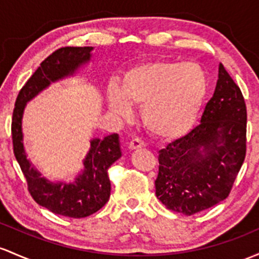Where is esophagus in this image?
<instances>
[{"label":"esophagus","instance_id":"1","mask_svg":"<svg viewBox=\"0 0 259 259\" xmlns=\"http://www.w3.org/2000/svg\"><path fill=\"white\" fill-rule=\"evenodd\" d=\"M145 143L141 139L139 138H134L132 141L129 143V149L130 150H136V149H140V147H144Z\"/></svg>","mask_w":259,"mask_h":259}]
</instances>
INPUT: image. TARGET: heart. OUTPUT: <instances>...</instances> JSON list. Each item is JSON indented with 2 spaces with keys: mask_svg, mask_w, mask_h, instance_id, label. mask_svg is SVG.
Here are the masks:
<instances>
[{
  "mask_svg": "<svg viewBox=\"0 0 259 259\" xmlns=\"http://www.w3.org/2000/svg\"><path fill=\"white\" fill-rule=\"evenodd\" d=\"M204 70L194 62L150 61L127 71L121 91L110 87L108 103L121 118L141 107V120L156 138L176 139L192 127L206 96Z\"/></svg>",
  "mask_w": 259,
  "mask_h": 259,
  "instance_id": "heart-1",
  "label": "heart"
}]
</instances>
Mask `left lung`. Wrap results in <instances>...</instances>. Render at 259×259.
<instances>
[{"label":"left lung","mask_w":259,"mask_h":259,"mask_svg":"<svg viewBox=\"0 0 259 259\" xmlns=\"http://www.w3.org/2000/svg\"><path fill=\"white\" fill-rule=\"evenodd\" d=\"M247 109L220 64L200 124L158 152L156 195L167 209L193 215L229 197L246 157Z\"/></svg>","instance_id":"8db88e82"}]
</instances>
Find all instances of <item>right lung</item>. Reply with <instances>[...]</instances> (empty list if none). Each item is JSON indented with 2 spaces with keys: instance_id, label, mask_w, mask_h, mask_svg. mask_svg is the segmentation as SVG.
<instances>
[{
  "instance_id": "obj_1",
  "label": "right lung",
  "mask_w": 259,
  "mask_h": 259,
  "mask_svg": "<svg viewBox=\"0 0 259 259\" xmlns=\"http://www.w3.org/2000/svg\"><path fill=\"white\" fill-rule=\"evenodd\" d=\"M92 47H65L50 54L21 88L12 115L13 152L27 181L28 192L39 205L62 217L79 219L95 214L109 200L110 181L108 168L121 156L118 134H110L91 141V150L84 160V171L75 183L53 184L27 160L22 143V115L25 103L50 82L72 75L91 58Z\"/></svg>"
}]
</instances>
